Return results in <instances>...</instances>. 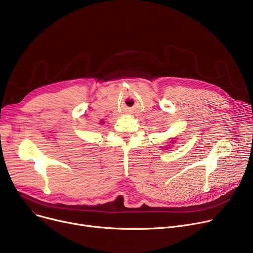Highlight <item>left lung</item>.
Returning a JSON list of instances; mask_svg holds the SVG:
<instances>
[{
  "mask_svg": "<svg viewBox=\"0 0 253 253\" xmlns=\"http://www.w3.org/2000/svg\"><path fill=\"white\" fill-rule=\"evenodd\" d=\"M171 141H173V140H171ZM171 141H170V143H171Z\"/></svg>",
  "mask_w": 253,
  "mask_h": 253,
  "instance_id": "obj_1",
  "label": "left lung"
}]
</instances>
